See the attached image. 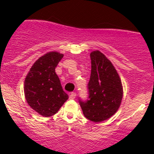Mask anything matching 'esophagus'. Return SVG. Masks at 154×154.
Here are the masks:
<instances>
[{
	"instance_id": "34e87169",
	"label": "esophagus",
	"mask_w": 154,
	"mask_h": 154,
	"mask_svg": "<svg viewBox=\"0 0 154 154\" xmlns=\"http://www.w3.org/2000/svg\"><path fill=\"white\" fill-rule=\"evenodd\" d=\"M76 97V93L75 92H72L69 96V99H74Z\"/></svg>"
}]
</instances>
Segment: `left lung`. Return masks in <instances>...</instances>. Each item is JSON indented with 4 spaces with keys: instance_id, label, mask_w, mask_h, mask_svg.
<instances>
[{
    "instance_id": "1",
    "label": "left lung",
    "mask_w": 154,
    "mask_h": 154,
    "mask_svg": "<svg viewBox=\"0 0 154 154\" xmlns=\"http://www.w3.org/2000/svg\"><path fill=\"white\" fill-rule=\"evenodd\" d=\"M90 58L89 98L86 101L79 99V104L87 119L100 123L111 117L119 108L123 86L115 67L101 51H92Z\"/></svg>"
}]
</instances>
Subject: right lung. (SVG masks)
Instances as JSON below:
<instances>
[{"mask_svg": "<svg viewBox=\"0 0 154 154\" xmlns=\"http://www.w3.org/2000/svg\"><path fill=\"white\" fill-rule=\"evenodd\" d=\"M62 58L63 54L57 51L40 57L24 80V95L28 105L45 117L55 115L69 99L55 73V68Z\"/></svg>", "mask_w": 154, "mask_h": 154, "instance_id": "add662e5", "label": "right lung"}]
</instances>
